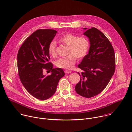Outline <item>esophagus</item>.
<instances>
[{
  "mask_svg": "<svg viewBox=\"0 0 132 132\" xmlns=\"http://www.w3.org/2000/svg\"><path fill=\"white\" fill-rule=\"evenodd\" d=\"M72 71L71 70H65V73H67V74H68V73H71Z\"/></svg>",
  "mask_w": 132,
  "mask_h": 132,
  "instance_id": "1",
  "label": "esophagus"
}]
</instances>
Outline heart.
I'll return each instance as SVG.
<instances>
[{
    "mask_svg": "<svg viewBox=\"0 0 132 132\" xmlns=\"http://www.w3.org/2000/svg\"><path fill=\"white\" fill-rule=\"evenodd\" d=\"M60 40L62 43L69 46L67 52L68 55L58 60L55 64L59 68L72 69L76 63L77 58L81 60L87 55L89 50V41L85 36H79L72 33L64 35ZM48 52L52 57H55L57 55L56 43L55 41L50 42L48 47Z\"/></svg>",
    "mask_w": 132,
    "mask_h": 132,
    "instance_id": "heart-1",
    "label": "heart"
}]
</instances>
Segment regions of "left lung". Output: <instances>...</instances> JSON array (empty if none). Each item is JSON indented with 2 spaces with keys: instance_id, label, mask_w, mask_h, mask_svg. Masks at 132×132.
<instances>
[{
  "instance_id": "8db88e82",
  "label": "left lung",
  "mask_w": 132,
  "mask_h": 132,
  "mask_svg": "<svg viewBox=\"0 0 132 132\" xmlns=\"http://www.w3.org/2000/svg\"><path fill=\"white\" fill-rule=\"evenodd\" d=\"M84 30L90 48L78 66L82 72H78L81 77L75 90L81 96L91 98L101 93L109 84L115 71L116 58L112 44L102 32L95 28Z\"/></svg>"
}]
</instances>
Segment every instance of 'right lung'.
I'll use <instances>...</instances> for the list:
<instances>
[{
    "label": "right lung",
    "instance_id": "add662e5",
    "mask_svg": "<svg viewBox=\"0 0 132 132\" xmlns=\"http://www.w3.org/2000/svg\"><path fill=\"white\" fill-rule=\"evenodd\" d=\"M57 32L52 29H39L24 41L17 55L20 79L28 92L35 98L45 100L56 92L60 79L65 73L60 68H53L48 47ZM44 69L51 74L46 76Z\"/></svg>",
    "mask_w": 132,
    "mask_h": 132
}]
</instances>
